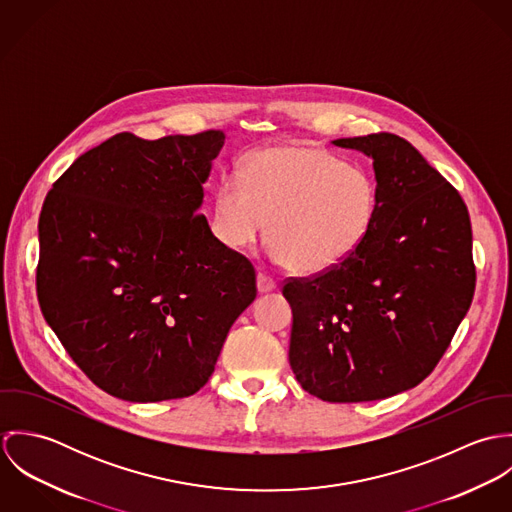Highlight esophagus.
<instances>
[{"mask_svg":"<svg viewBox=\"0 0 512 512\" xmlns=\"http://www.w3.org/2000/svg\"><path fill=\"white\" fill-rule=\"evenodd\" d=\"M272 290H276V280L274 278H270L268 274H258V292L260 293H268L272 292Z\"/></svg>","mask_w":512,"mask_h":512,"instance_id":"obj_1","label":"esophagus"}]
</instances>
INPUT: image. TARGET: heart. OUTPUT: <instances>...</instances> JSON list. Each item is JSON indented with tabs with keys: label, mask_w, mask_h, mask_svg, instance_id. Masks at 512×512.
I'll return each mask as SVG.
<instances>
[{
	"label": "heart",
	"mask_w": 512,
	"mask_h": 512,
	"mask_svg": "<svg viewBox=\"0 0 512 512\" xmlns=\"http://www.w3.org/2000/svg\"><path fill=\"white\" fill-rule=\"evenodd\" d=\"M217 191V230L244 250L268 228L274 256L299 274H323L347 262L374 228L378 185L363 167L315 146L268 147Z\"/></svg>",
	"instance_id": "obj_1"
}]
</instances>
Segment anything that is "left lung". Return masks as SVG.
Returning <instances> with one entry per match:
<instances>
[{
  "label": "left lung",
  "instance_id": "1",
  "mask_svg": "<svg viewBox=\"0 0 512 512\" xmlns=\"http://www.w3.org/2000/svg\"><path fill=\"white\" fill-rule=\"evenodd\" d=\"M333 144L372 157L378 213L339 268L284 280L290 365L325 402L382 400L430 376L471 305V220L457 189L404 138L378 132Z\"/></svg>",
  "mask_w": 512,
  "mask_h": 512
}]
</instances>
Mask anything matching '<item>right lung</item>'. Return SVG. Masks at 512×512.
<instances>
[{
    "label": "right lung",
    "instance_id": "add662e5",
    "mask_svg": "<svg viewBox=\"0 0 512 512\" xmlns=\"http://www.w3.org/2000/svg\"><path fill=\"white\" fill-rule=\"evenodd\" d=\"M220 130L130 132L82 153L39 217L37 297L76 366L128 402L185 398L211 378L256 270L213 236L203 183Z\"/></svg>",
    "mask_w": 512,
    "mask_h": 512
}]
</instances>
